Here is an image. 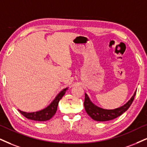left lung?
<instances>
[{
	"instance_id": "obj_1",
	"label": "left lung",
	"mask_w": 147,
	"mask_h": 147,
	"mask_svg": "<svg viewBox=\"0 0 147 147\" xmlns=\"http://www.w3.org/2000/svg\"><path fill=\"white\" fill-rule=\"evenodd\" d=\"M136 93V90L132 95V97L126 104H125L123 106L119 107V108H115L112 110H108L101 108L100 107L96 106L94 104L89 98V97L87 95V94L85 93V99L84 102V106L85 110L86 113L89 115L90 117H91L93 120L97 121H110L112 119H116L119 116H121L123 113L127 110L129 108L131 104L133 102L134 97Z\"/></svg>"
}]
</instances>
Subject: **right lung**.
I'll use <instances>...</instances> for the list:
<instances>
[{
    "label": "right lung",
    "instance_id": "1",
    "mask_svg": "<svg viewBox=\"0 0 147 147\" xmlns=\"http://www.w3.org/2000/svg\"><path fill=\"white\" fill-rule=\"evenodd\" d=\"M68 89V87L64 88L61 90L58 95L56 96V97L53 99V101L46 107L43 109L39 110L37 112H26L22 111L20 110H18L20 113L24 117H25L27 119H30V120L37 121H46L50 120L53 116L55 115L56 112L57 110L58 105H59V101L65 95V92Z\"/></svg>",
    "mask_w": 147,
    "mask_h": 147
}]
</instances>
